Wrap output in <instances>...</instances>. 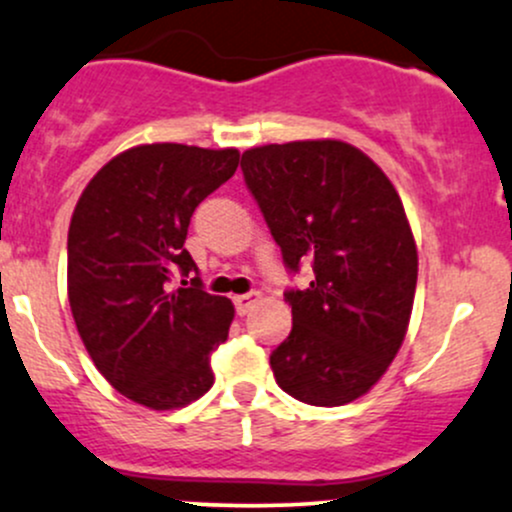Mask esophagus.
<instances>
[{"mask_svg":"<svg viewBox=\"0 0 512 512\" xmlns=\"http://www.w3.org/2000/svg\"><path fill=\"white\" fill-rule=\"evenodd\" d=\"M258 302V293H246V295H236L234 298V305H236V315L244 317L246 312L251 310Z\"/></svg>","mask_w":512,"mask_h":512,"instance_id":"obj_1","label":"esophagus"}]
</instances>
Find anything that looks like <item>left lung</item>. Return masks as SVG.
Listing matches in <instances>:
<instances>
[{
	"label": "left lung",
	"instance_id": "left-lung-1",
	"mask_svg": "<svg viewBox=\"0 0 512 512\" xmlns=\"http://www.w3.org/2000/svg\"><path fill=\"white\" fill-rule=\"evenodd\" d=\"M241 170L285 266L315 271L285 293L293 329L271 354L273 376L300 403H351L381 381L408 332L417 246L400 195L337 139L249 148Z\"/></svg>",
	"mask_w": 512,
	"mask_h": 512
}]
</instances>
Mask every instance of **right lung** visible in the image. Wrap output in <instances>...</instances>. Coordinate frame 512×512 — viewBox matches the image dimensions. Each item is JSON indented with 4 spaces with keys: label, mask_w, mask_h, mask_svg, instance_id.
Wrapping results in <instances>:
<instances>
[{
    "label": "right lung",
    "mask_w": 512,
    "mask_h": 512,
    "mask_svg": "<svg viewBox=\"0 0 512 512\" xmlns=\"http://www.w3.org/2000/svg\"><path fill=\"white\" fill-rule=\"evenodd\" d=\"M239 166L236 148L144 144L114 156L82 190L68 232V300L97 371L151 410L185 408L212 388L210 354L232 300L202 280L185 249L195 207Z\"/></svg>",
    "instance_id": "add662e5"
}]
</instances>
